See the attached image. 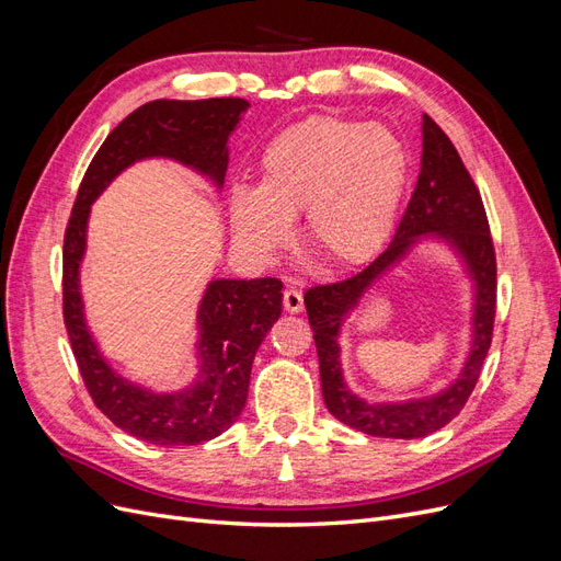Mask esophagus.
Returning a JSON list of instances; mask_svg holds the SVG:
<instances>
[{
  "label": "esophagus",
  "instance_id": "esophagus-1",
  "mask_svg": "<svg viewBox=\"0 0 561 561\" xmlns=\"http://www.w3.org/2000/svg\"><path fill=\"white\" fill-rule=\"evenodd\" d=\"M283 307L287 313H299L304 309V297L299 290H285L283 293Z\"/></svg>",
  "mask_w": 561,
  "mask_h": 561
}]
</instances>
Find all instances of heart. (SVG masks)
<instances>
[{
    "instance_id": "heart-1",
    "label": "heart",
    "mask_w": 561,
    "mask_h": 561,
    "mask_svg": "<svg viewBox=\"0 0 561 561\" xmlns=\"http://www.w3.org/2000/svg\"><path fill=\"white\" fill-rule=\"evenodd\" d=\"M410 171V151L386 126L304 118L262 149L254 190L229 192L231 233L254 260H271L293 239L290 219L301 213L318 257L336 266L367 262L396 225Z\"/></svg>"
}]
</instances>
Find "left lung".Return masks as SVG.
Masks as SVG:
<instances>
[{"label": "left lung", "mask_w": 561, "mask_h": 561, "mask_svg": "<svg viewBox=\"0 0 561 561\" xmlns=\"http://www.w3.org/2000/svg\"><path fill=\"white\" fill-rule=\"evenodd\" d=\"M421 135V173L393 241L358 274L339 283L316 285L304 295L320 363L322 400L334 419L375 437L416 439L445 428L463 410L474 383H478L491 344V332H494L496 254L489 236L482 196L456 147L428 114H423ZM423 240H435L449 247L467 271L473 287L471 348L459 375L437 394L369 403L353 394L345 383L337 334L368 287L409 256Z\"/></svg>", "instance_id": "1"}]
</instances>
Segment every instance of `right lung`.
Here are the masks:
<instances>
[{
    "label": "right lung",
    "instance_id": "obj_1",
    "mask_svg": "<svg viewBox=\"0 0 561 561\" xmlns=\"http://www.w3.org/2000/svg\"><path fill=\"white\" fill-rule=\"evenodd\" d=\"M250 103L243 98L154 100L128 114L100 145L81 180L65 231L62 313L79 371L98 410L149 445H201L241 416L254 353L283 311L278 278H215L196 311V377L180 390L135 383L110 365L83 313L81 262L91 206L116 175L145 159H171L222 190L229 138Z\"/></svg>",
    "mask_w": 561,
    "mask_h": 561
}]
</instances>
